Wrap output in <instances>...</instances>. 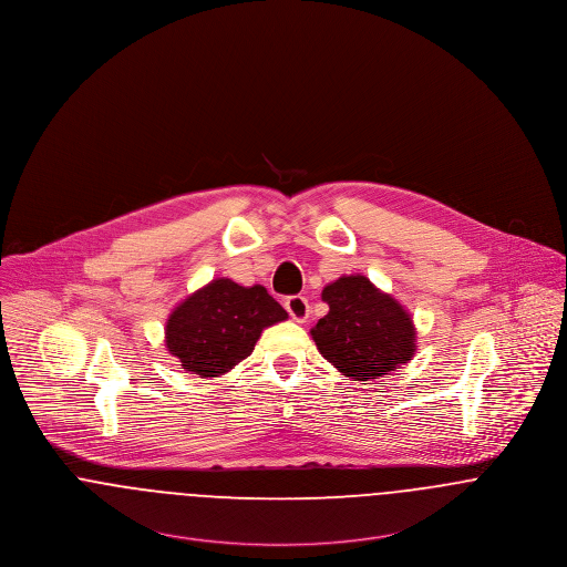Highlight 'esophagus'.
Wrapping results in <instances>:
<instances>
[{
	"mask_svg": "<svg viewBox=\"0 0 567 567\" xmlns=\"http://www.w3.org/2000/svg\"><path fill=\"white\" fill-rule=\"evenodd\" d=\"M284 306L288 309V313L292 316V320H297V322H306V320H308L309 303L306 297H301V295L288 297Z\"/></svg>",
	"mask_w": 567,
	"mask_h": 567,
	"instance_id": "esophagus-1",
	"label": "esophagus"
}]
</instances>
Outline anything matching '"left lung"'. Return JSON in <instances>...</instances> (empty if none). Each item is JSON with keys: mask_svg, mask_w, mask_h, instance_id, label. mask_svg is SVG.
I'll return each instance as SVG.
<instances>
[{"mask_svg": "<svg viewBox=\"0 0 567 567\" xmlns=\"http://www.w3.org/2000/svg\"><path fill=\"white\" fill-rule=\"evenodd\" d=\"M324 318L309 331L320 355L353 381H372L415 353L412 313L363 275L324 286Z\"/></svg>", "mask_w": 567, "mask_h": 567, "instance_id": "8db88e82", "label": "left lung"}]
</instances>
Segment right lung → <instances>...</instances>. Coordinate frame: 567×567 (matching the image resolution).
<instances>
[{"label":"right lung","mask_w":567,"mask_h":567,"mask_svg":"<svg viewBox=\"0 0 567 567\" xmlns=\"http://www.w3.org/2000/svg\"><path fill=\"white\" fill-rule=\"evenodd\" d=\"M288 318L264 286L214 279L171 311L166 351L199 377H220L247 360L261 331Z\"/></svg>","instance_id":"1"}]
</instances>
